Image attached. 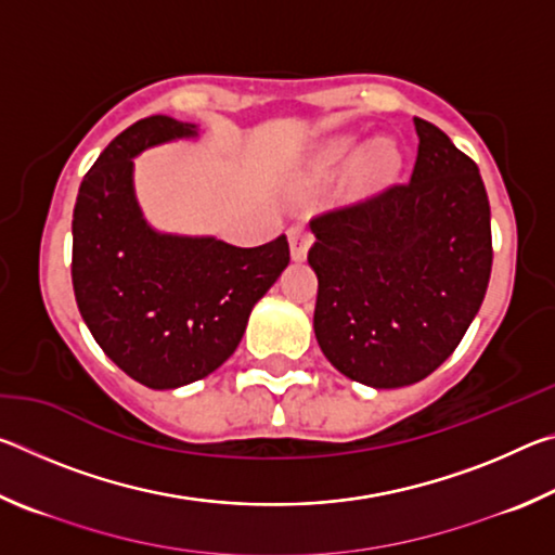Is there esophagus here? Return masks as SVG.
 I'll return each instance as SVG.
<instances>
[{
	"mask_svg": "<svg viewBox=\"0 0 555 555\" xmlns=\"http://www.w3.org/2000/svg\"><path fill=\"white\" fill-rule=\"evenodd\" d=\"M288 244H291V257L296 261H304L308 249H311L313 244V232L306 228V224H294V228H288Z\"/></svg>",
	"mask_w": 555,
	"mask_h": 555,
	"instance_id": "34e87169",
	"label": "esophagus"
}]
</instances>
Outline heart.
Masks as SVG:
<instances>
[{"label":"heart","mask_w":555,"mask_h":555,"mask_svg":"<svg viewBox=\"0 0 555 555\" xmlns=\"http://www.w3.org/2000/svg\"><path fill=\"white\" fill-rule=\"evenodd\" d=\"M354 152H357L354 142H347V139L333 142L321 156H318V164H315L318 173L321 176L337 173L347 162H350ZM399 164H401V154L399 149L393 146V142H389V139H377V142H372L367 149H364L360 164H357V178H360V183L364 185L382 183L399 171Z\"/></svg>","instance_id":"obj_1"}]
</instances>
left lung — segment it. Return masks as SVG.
<instances>
[{"label":"left lung","mask_w":555,"mask_h":555,"mask_svg":"<svg viewBox=\"0 0 555 555\" xmlns=\"http://www.w3.org/2000/svg\"><path fill=\"white\" fill-rule=\"evenodd\" d=\"M413 125L411 181L311 220L318 345L337 372L374 389L436 372L480 311L492 271L477 164L436 125Z\"/></svg>","instance_id":"left-lung-1"}]
</instances>
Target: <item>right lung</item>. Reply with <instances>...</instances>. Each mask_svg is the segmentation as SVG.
<instances>
[{
  "mask_svg": "<svg viewBox=\"0 0 555 555\" xmlns=\"http://www.w3.org/2000/svg\"><path fill=\"white\" fill-rule=\"evenodd\" d=\"M195 137V125L154 115L109 142L73 210V291L95 343L131 379L176 389L208 377L237 345L257 300L288 264V240L234 247L158 234L131 188V156Z\"/></svg>",
  "mask_w": 555,
  "mask_h": 555,
  "instance_id": "add662e5",
  "label": "right lung"
}]
</instances>
